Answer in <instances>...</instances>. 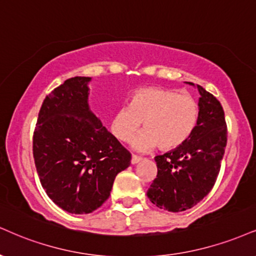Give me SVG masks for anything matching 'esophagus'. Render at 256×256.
Segmentation results:
<instances>
[{"instance_id":"obj_1","label":"esophagus","mask_w":256,"mask_h":256,"mask_svg":"<svg viewBox=\"0 0 256 256\" xmlns=\"http://www.w3.org/2000/svg\"><path fill=\"white\" fill-rule=\"evenodd\" d=\"M140 161H142V158H140V156L132 155V158H131V163H132V164H136V163L140 162Z\"/></svg>"}]
</instances>
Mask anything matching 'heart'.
Here are the masks:
<instances>
[{
	"label": "heart",
	"instance_id": "b5f03b06",
	"mask_svg": "<svg viewBox=\"0 0 256 256\" xmlns=\"http://www.w3.org/2000/svg\"><path fill=\"white\" fill-rule=\"evenodd\" d=\"M199 120V104L174 89L142 88L128 98L110 118V132L119 142H128L143 122V132L132 142L138 152L158 148L174 150L186 143Z\"/></svg>",
	"mask_w": 256,
	"mask_h": 256
}]
</instances>
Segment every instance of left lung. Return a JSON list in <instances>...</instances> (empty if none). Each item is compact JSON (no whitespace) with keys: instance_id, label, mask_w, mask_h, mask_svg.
I'll return each instance as SVG.
<instances>
[{"instance_id":"obj_1","label":"left lung","mask_w":256,"mask_h":256,"mask_svg":"<svg viewBox=\"0 0 256 256\" xmlns=\"http://www.w3.org/2000/svg\"><path fill=\"white\" fill-rule=\"evenodd\" d=\"M196 88L200 98L196 130L181 146L156 156L158 175L146 193L152 204L170 212L188 210L210 193L226 152L223 107L202 86Z\"/></svg>"}]
</instances>
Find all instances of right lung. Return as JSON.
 I'll return each mask as SVG.
<instances>
[{"label": "right lung", "instance_id": "add662e5", "mask_svg": "<svg viewBox=\"0 0 256 256\" xmlns=\"http://www.w3.org/2000/svg\"><path fill=\"white\" fill-rule=\"evenodd\" d=\"M92 78L66 80L45 98L33 134V158L46 194L64 211L90 214L108 199L131 154L89 108Z\"/></svg>", "mask_w": 256, "mask_h": 256}]
</instances>
